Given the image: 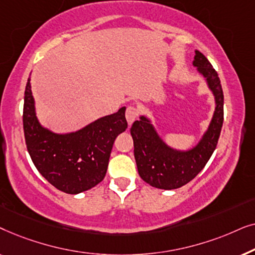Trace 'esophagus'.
Returning a JSON list of instances; mask_svg holds the SVG:
<instances>
[{"instance_id": "esophagus-1", "label": "esophagus", "mask_w": 255, "mask_h": 255, "mask_svg": "<svg viewBox=\"0 0 255 255\" xmlns=\"http://www.w3.org/2000/svg\"><path fill=\"white\" fill-rule=\"evenodd\" d=\"M125 117H127V121L128 125H131L133 122L137 120L138 117V109L134 106H130L128 107L127 113H125Z\"/></svg>"}]
</instances>
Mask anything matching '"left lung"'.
I'll return each instance as SVG.
<instances>
[{"mask_svg":"<svg viewBox=\"0 0 255 255\" xmlns=\"http://www.w3.org/2000/svg\"><path fill=\"white\" fill-rule=\"evenodd\" d=\"M193 65L207 81L216 103L208 130L197 145L187 151L170 147L162 140L146 116L139 117V121L132 124L130 130L139 175L149 186L159 189H176L190 182L207 165L221 134L224 120V95L221 80L200 51H195Z\"/></svg>","mask_w":255,"mask_h":255,"instance_id":"8db88e82","label":"left lung"}]
</instances>
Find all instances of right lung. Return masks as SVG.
Instances as JSON below:
<instances>
[{
    "mask_svg": "<svg viewBox=\"0 0 255 255\" xmlns=\"http://www.w3.org/2000/svg\"><path fill=\"white\" fill-rule=\"evenodd\" d=\"M125 109L101 117L81 130L54 133L41 127L27 79L23 128L27 152L41 175L66 194L92 189L106 176L115 139L128 128Z\"/></svg>",
    "mask_w": 255,
    "mask_h": 255,
    "instance_id": "1",
    "label": "right lung"
}]
</instances>
